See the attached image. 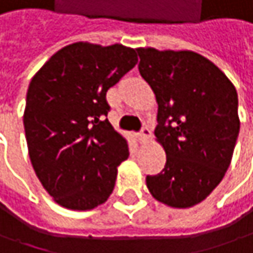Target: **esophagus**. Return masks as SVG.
Instances as JSON below:
<instances>
[{"mask_svg":"<svg viewBox=\"0 0 253 253\" xmlns=\"http://www.w3.org/2000/svg\"><path fill=\"white\" fill-rule=\"evenodd\" d=\"M150 137V128L148 125H143L142 127V130L139 131V134H137V139H139V142H142V143H145V142H148V139Z\"/></svg>","mask_w":253,"mask_h":253,"instance_id":"obj_1","label":"esophagus"}]
</instances>
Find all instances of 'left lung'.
Returning a JSON list of instances; mask_svg holds the SVG:
<instances>
[{"instance_id":"left-lung-1","label":"left lung","mask_w":253,"mask_h":253,"mask_svg":"<svg viewBox=\"0 0 253 253\" xmlns=\"http://www.w3.org/2000/svg\"><path fill=\"white\" fill-rule=\"evenodd\" d=\"M139 72L158 103L156 140L165 168L148 175L158 201L175 209L201 203L223 179L239 136L238 92L204 56L190 50L137 49Z\"/></svg>"}]
</instances>
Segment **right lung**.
<instances>
[{
    "label": "right lung",
    "mask_w": 253,
    "mask_h": 253,
    "mask_svg": "<svg viewBox=\"0 0 253 253\" xmlns=\"http://www.w3.org/2000/svg\"><path fill=\"white\" fill-rule=\"evenodd\" d=\"M136 63L134 49L80 42L56 52L30 82L23 117L29 156L60 206L91 210L113 193L128 146L105 119V94Z\"/></svg>",
    "instance_id": "right-lung-1"
}]
</instances>
